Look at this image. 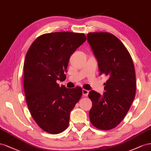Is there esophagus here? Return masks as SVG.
<instances>
[{
    "instance_id": "obj_1",
    "label": "esophagus",
    "mask_w": 151,
    "mask_h": 151,
    "mask_svg": "<svg viewBox=\"0 0 151 151\" xmlns=\"http://www.w3.org/2000/svg\"><path fill=\"white\" fill-rule=\"evenodd\" d=\"M82 92H83V95L84 96H85V97H87L88 95V93H89V91L88 90H85V89H83V91H82Z\"/></svg>"
}]
</instances>
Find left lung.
Instances as JSON below:
<instances>
[{"instance_id": "8db88e82", "label": "left lung", "mask_w": 151, "mask_h": 151, "mask_svg": "<svg viewBox=\"0 0 151 151\" xmlns=\"http://www.w3.org/2000/svg\"><path fill=\"white\" fill-rule=\"evenodd\" d=\"M87 40L97 60L100 75L107 78L102 96L94 90L89 92L92 102L90 120L99 130H111L125 117L135 98L134 64L125 46L113 34L88 33Z\"/></svg>"}]
</instances>
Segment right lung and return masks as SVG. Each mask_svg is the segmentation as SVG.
I'll return each mask as SVG.
<instances>
[{"instance_id": "add662e5", "label": "right lung", "mask_w": 151, "mask_h": 151, "mask_svg": "<svg viewBox=\"0 0 151 151\" xmlns=\"http://www.w3.org/2000/svg\"><path fill=\"white\" fill-rule=\"evenodd\" d=\"M84 33L70 32L45 33L29 48L24 63L23 86L29 113L43 130L58 134L70 123L71 110L82 95V88L59 87L69 60L84 43Z\"/></svg>"}]
</instances>
